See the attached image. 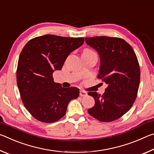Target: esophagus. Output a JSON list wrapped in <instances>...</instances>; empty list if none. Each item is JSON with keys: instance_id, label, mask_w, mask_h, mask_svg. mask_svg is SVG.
<instances>
[{"instance_id": "1", "label": "esophagus", "mask_w": 154, "mask_h": 154, "mask_svg": "<svg viewBox=\"0 0 154 154\" xmlns=\"http://www.w3.org/2000/svg\"><path fill=\"white\" fill-rule=\"evenodd\" d=\"M87 94H88L87 92H84V91H83V90H81L79 92V95L81 96H87Z\"/></svg>"}]
</instances>
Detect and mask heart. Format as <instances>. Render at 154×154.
Returning a JSON list of instances; mask_svg holds the SVG:
<instances>
[{
    "label": "heart",
    "instance_id": "b5f03b06",
    "mask_svg": "<svg viewBox=\"0 0 154 154\" xmlns=\"http://www.w3.org/2000/svg\"><path fill=\"white\" fill-rule=\"evenodd\" d=\"M84 51H86V52H90V51H91L90 49H85Z\"/></svg>",
    "mask_w": 154,
    "mask_h": 154
}]
</instances>
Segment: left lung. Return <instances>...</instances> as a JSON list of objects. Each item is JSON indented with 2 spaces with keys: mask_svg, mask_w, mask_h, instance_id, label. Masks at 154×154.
I'll list each match as a JSON object with an SVG mask.
<instances>
[{
  "mask_svg": "<svg viewBox=\"0 0 154 154\" xmlns=\"http://www.w3.org/2000/svg\"><path fill=\"white\" fill-rule=\"evenodd\" d=\"M85 41L98 52L100 64L97 77L107 85L102 96L88 92L95 104L88 111L100 122L116 120L130 110L136 100L140 75L137 56L120 38L94 36L85 37Z\"/></svg>",
  "mask_w": 154,
  "mask_h": 154,
  "instance_id": "8db88e82",
  "label": "left lung"
}]
</instances>
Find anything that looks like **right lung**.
I'll list each match as a JSON object with an SVG mask.
<instances>
[{
    "instance_id": "1",
    "label": "right lung",
    "mask_w": 154,
    "mask_h": 154,
    "mask_svg": "<svg viewBox=\"0 0 154 154\" xmlns=\"http://www.w3.org/2000/svg\"><path fill=\"white\" fill-rule=\"evenodd\" d=\"M83 43L82 37L46 35L30 40L21 51L17 87L25 107L37 120L45 123L59 120L70 101L79 96L78 88H65L54 82L53 73L62 69L70 53Z\"/></svg>"
}]
</instances>
